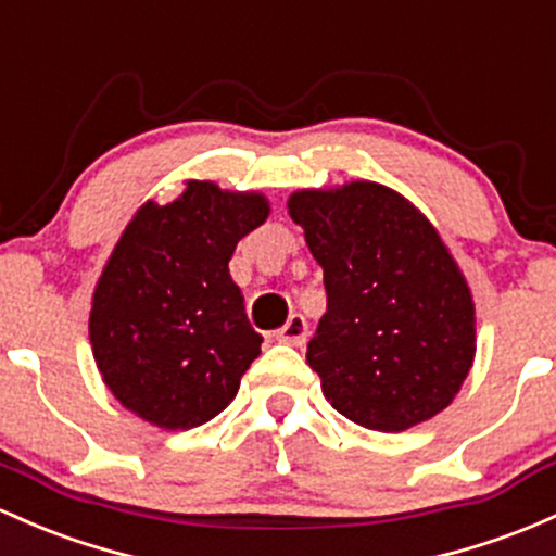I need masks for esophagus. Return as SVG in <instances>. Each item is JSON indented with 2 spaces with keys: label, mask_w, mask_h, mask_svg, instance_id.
Wrapping results in <instances>:
<instances>
[{
  "label": "esophagus",
  "mask_w": 556,
  "mask_h": 556,
  "mask_svg": "<svg viewBox=\"0 0 556 556\" xmlns=\"http://www.w3.org/2000/svg\"><path fill=\"white\" fill-rule=\"evenodd\" d=\"M274 338L279 340V343H288V345H306L308 340V321L303 319L301 314H292L288 321H285V327L277 329V334Z\"/></svg>",
  "instance_id": "1"
}]
</instances>
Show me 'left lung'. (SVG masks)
<instances>
[{
  "mask_svg": "<svg viewBox=\"0 0 556 556\" xmlns=\"http://www.w3.org/2000/svg\"><path fill=\"white\" fill-rule=\"evenodd\" d=\"M292 222L325 268L306 358L351 422L401 432L451 404L475 358L469 288L432 224L393 189H303Z\"/></svg>",
  "mask_w": 556,
  "mask_h": 556,
  "instance_id": "obj_1",
  "label": "left lung"
}]
</instances>
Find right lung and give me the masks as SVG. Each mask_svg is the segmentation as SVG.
<instances>
[{
    "mask_svg": "<svg viewBox=\"0 0 556 556\" xmlns=\"http://www.w3.org/2000/svg\"><path fill=\"white\" fill-rule=\"evenodd\" d=\"M266 216L261 194L187 181L174 203L150 200L131 218L94 290L89 340L102 380L134 414L189 430L235 399L264 338L229 258Z\"/></svg>",
    "mask_w": 556,
    "mask_h": 556,
    "instance_id": "right-lung-1",
    "label": "right lung"
}]
</instances>
